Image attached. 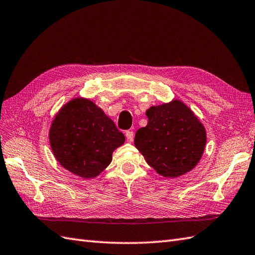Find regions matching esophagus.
<instances>
[{"label":"esophagus","mask_w":255,"mask_h":255,"mask_svg":"<svg viewBox=\"0 0 255 255\" xmlns=\"http://www.w3.org/2000/svg\"><path fill=\"white\" fill-rule=\"evenodd\" d=\"M126 137H127V139H128V142H133V139H134V133L132 132V131H127L126 132Z\"/></svg>","instance_id":"34e87169"}]
</instances>
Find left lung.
Wrapping results in <instances>:
<instances>
[{"instance_id": "obj_1", "label": "left lung", "mask_w": 255, "mask_h": 255, "mask_svg": "<svg viewBox=\"0 0 255 255\" xmlns=\"http://www.w3.org/2000/svg\"><path fill=\"white\" fill-rule=\"evenodd\" d=\"M148 122L135 134L134 145L146 162L165 178H178L200 162L206 129L194 112L179 99L147 109Z\"/></svg>"}]
</instances>
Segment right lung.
Returning a JSON list of instances; mask_svg holds the SVG:
<instances>
[{"label":"right lung","mask_w":255,"mask_h":255,"mask_svg":"<svg viewBox=\"0 0 255 255\" xmlns=\"http://www.w3.org/2000/svg\"><path fill=\"white\" fill-rule=\"evenodd\" d=\"M55 159L73 174L94 179L110 165L126 137L93 100L77 97L56 113L49 129Z\"/></svg>","instance_id":"right-lung-1"}]
</instances>
